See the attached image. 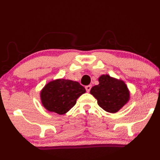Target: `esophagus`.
<instances>
[{
  "mask_svg": "<svg viewBox=\"0 0 160 160\" xmlns=\"http://www.w3.org/2000/svg\"><path fill=\"white\" fill-rule=\"evenodd\" d=\"M91 88H92V85H87V86H85V89H86V91L88 92H89L90 91V90H91Z\"/></svg>",
  "mask_w": 160,
  "mask_h": 160,
  "instance_id": "esophagus-1",
  "label": "esophagus"
}]
</instances>
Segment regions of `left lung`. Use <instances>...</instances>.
<instances>
[{
  "label": "left lung",
  "mask_w": 160,
  "mask_h": 160,
  "mask_svg": "<svg viewBox=\"0 0 160 160\" xmlns=\"http://www.w3.org/2000/svg\"><path fill=\"white\" fill-rule=\"evenodd\" d=\"M99 85L92 88L90 94L95 97L97 104L104 111L116 113L125 105L130 98L129 91L123 81L102 75Z\"/></svg>",
  "instance_id": "left-lung-1"
}]
</instances>
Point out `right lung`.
Segmentation results:
<instances>
[{
	"instance_id": "right-lung-1",
	"label": "right lung",
	"mask_w": 160,
	"mask_h": 160,
	"mask_svg": "<svg viewBox=\"0 0 160 160\" xmlns=\"http://www.w3.org/2000/svg\"><path fill=\"white\" fill-rule=\"evenodd\" d=\"M85 89L75 81L58 79L51 81L41 91L43 106L48 111L62 115L75 106Z\"/></svg>"
}]
</instances>
